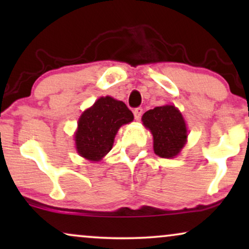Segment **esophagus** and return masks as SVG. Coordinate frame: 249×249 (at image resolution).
Segmentation results:
<instances>
[{
    "instance_id": "34e87169",
    "label": "esophagus",
    "mask_w": 249,
    "mask_h": 249,
    "mask_svg": "<svg viewBox=\"0 0 249 249\" xmlns=\"http://www.w3.org/2000/svg\"><path fill=\"white\" fill-rule=\"evenodd\" d=\"M142 107H136L134 110V115H135V120H139L142 118Z\"/></svg>"
}]
</instances>
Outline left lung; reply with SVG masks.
I'll list each match as a JSON object with an SVG mask.
<instances>
[{
    "label": "left lung",
    "mask_w": 249,
    "mask_h": 249,
    "mask_svg": "<svg viewBox=\"0 0 249 249\" xmlns=\"http://www.w3.org/2000/svg\"><path fill=\"white\" fill-rule=\"evenodd\" d=\"M142 120L152 132L156 155L171 159L186 144L185 120L173 105L156 107L145 112Z\"/></svg>",
    "instance_id": "obj_1"
}]
</instances>
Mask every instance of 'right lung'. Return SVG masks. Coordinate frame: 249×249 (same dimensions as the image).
Listing matches in <instances>:
<instances>
[{"label": "right lung", "mask_w": 249, "mask_h": 249, "mask_svg": "<svg viewBox=\"0 0 249 249\" xmlns=\"http://www.w3.org/2000/svg\"><path fill=\"white\" fill-rule=\"evenodd\" d=\"M134 120L124 102L110 96L101 97L83 113L76 132L77 151L83 158L98 161L111 151L117 131Z\"/></svg>", "instance_id": "right-lung-1"}]
</instances>
